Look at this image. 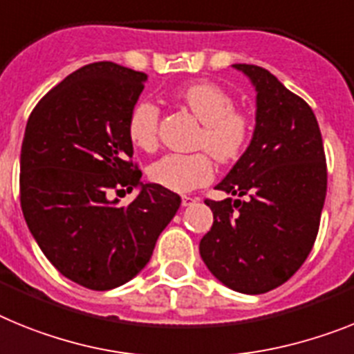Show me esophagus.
I'll return each mask as SVG.
<instances>
[{"mask_svg": "<svg viewBox=\"0 0 354 354\" xmlns=\"http://www.w3.org/2000/svg\"><path fill=\"white\" fill-rule=\"evenodd\" d=\"M194 203H198V198H192V196H183V198H181V205H183V207H192Z\"/></svg>", "mask_w": 354, "mask_h": 354, "instance_id": "esophagus-1", "label": "esophagus"}]
</instances>
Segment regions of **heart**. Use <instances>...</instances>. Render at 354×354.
<instances>
[{
	"mask_svg": "<svg viewBox=\"0 0 354 354\" xmlns=\"http://www.w3.org/2000/svg\"><path fill=\"white\" fill-rule=\"evenodd\" d=\"M178 100L203 122L199 144L221 162H233L242 155L250 140L251 126L245 115L235 112V100L219 85L210 82L190 84L178 92ZM160 110L151 100L135 104L128 118V137L135 147L153 151L158 142ZM215 167L208 153L181 155L171 153L153 162L147 169L149 180L171 192L187 194L207 185Z\"/></svg>",
	"mask_w": 354,
	"mask_h": 354,
	"instance_id": "1",
	"label": "heart"
}]
</instances>
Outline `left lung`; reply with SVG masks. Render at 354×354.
Returning <instances> with one entry per match:
<instances>
[{"instance_id": "8db88e82", "label": "left lung", "mask_w": 354, "mask_h": 354, "mask_svg": "<svg viewBox=\"0 0 354 354\" xmlns=\"http://www.w3.org/2000/svg\"><path fill=\"white\" fill-rule=\"evenodd\" d=\"M233 67L257 92L254 130L215 185L236 199L205 201L214 224L199 242V254L228 288L263 294L285 283L312 251L326 199L324 147L306 101L263 67Z\"/></svg>"}]
</instances>
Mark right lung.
<instances>
[{
	"instance_id": "right-lung-1",
	"label": "right lung",
	"mask_w": 354,
	"mask_h": 354,
	"mask_svg": "<svg viewBox=\"0 0 354 354\" xmlns=\"http://www.w3.org/2000/svg\"><path fill=\"white\" fill-rule=\"evenodd\" d=\"M146 82L119 64H88L39 101L24 130V221L49 262L92 290L139 274L180 208V196L140 180L130 162L126 126ZM124 188L140 194L119 207L109 196Z\"/></svg>"
}]
</instances>
